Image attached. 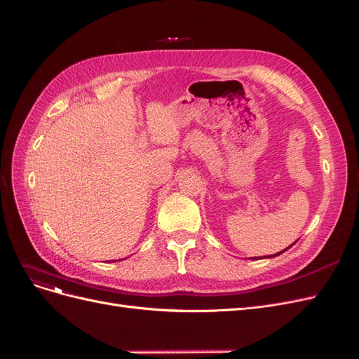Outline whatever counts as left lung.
Listing matches in <instances>:
<instances>
[{
    "instance_id": "left-lung-1",
    "label": "left lung",
    "mask_w": 359,
    "mask_h": 359,
    "mask_svg": "<svg viewBox=\"0 0 359 359\" xmlns=\"http://www.w3.org/2000/svg\"><path fill=\"white\" fill-rule=\"evenodd\" d=\"M291 245H293V244H291ZM291 245H290V247H291ZM290 247H287V248H285V250H283V251H280V253H276V255H271V256H266V259H271V257H276V256H280V255H283V253H284V251H287V250H288V248H290ZM263 259H264V257H263Z\"/></svg>"
}]
</instances>
